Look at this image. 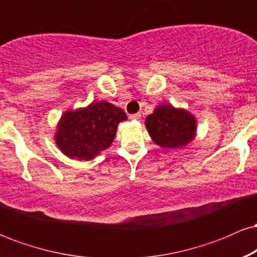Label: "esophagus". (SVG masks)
I'll return each mask as SVG.
<instances>
[{
    "label": "esophagus",
    "instance_id": "obj_1",
    "mask_svg": "<svg viewBox=\"0 0 257 257\" xmlns=\"http://www.w3.org/2000/svg\"><path fill=\"white\" fill-rule=\"evenodd\" d=\"M129 118L131 119H133V120H139L141 118V114L140 113H135V114H131V116H129Z\"/></svg>",
    "mask_w": 257,
    "mask_h": 257
}]
</instances>
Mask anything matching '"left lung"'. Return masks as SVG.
I'll list each match as a JSON object with an SVG mask.
<instances>
[{
    "instance_id": "obj_1",
    "label": "left lung",
    "mask_w": 257,
    "mask_h": 257,
    "mask_svg": "<svg viewBox=\"0 0 257 257\" xmlns=\"http://www.w3.org/2000/svg\"><path fill=\"white\" fill-rule=\"evenodd\" d=\"M145 125L158 146L180 149L193 140L197 122L190 112L172 105H161L146 117Z\"/></svg>"
}]
</instances>
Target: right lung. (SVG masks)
Listing matches in <instances>:
<instances>
[{
    "instance_id": "obj_1",
    "label": "right lung",
    "mask_w": 257,
    "mask_h": 257,
    "mask_svg": "<svg viewBox=\"0 0 257 257\" xmlns=\"http://www.w3.org/2000/svg\"><path fill=\"white\" fill-rule=\"evenodd\" d=\"M125 119L122 108L107 101L94 102L85 108L65 112L55 141L67 157L88 161L110 147L118 123Z\"/></svg>"
}]
</instances>
